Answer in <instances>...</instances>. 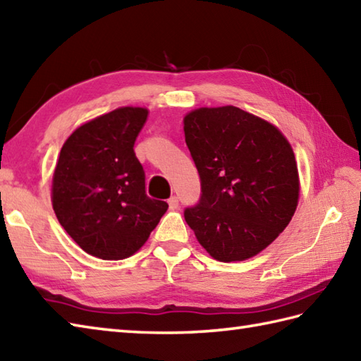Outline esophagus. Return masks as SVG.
Returning <instances> with one entry per match:
<instances>
[{
  "label": "esophagus",
  "mask_w": 361,
  "mask_h": 361,
  "mask_svg": "<svg viewBox=\"0 0 361 361\" xmlns=\"http://www.w3.org/2000/svg\"><path fill=\"white\" fill-rule=\"evenodd\" d=\"M169 208H171V209H176V208H178V197H176V195H173V197H171V199H169Z\"/></svg>",
  "instance_id": "34e87169"
}]
</instances>
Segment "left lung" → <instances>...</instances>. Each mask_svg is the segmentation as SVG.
<instances>
[{
    "label": "left lung",
    "mask_w": 361,
    "mask_h": 361,
    "mask_svg": "<svg viewBox=\"0 0 361 361\" xmlns=\"http://www.w3.org/2000/svg\"><path fill=\"white\" fill-rule=\"evenodd\" d=\"M200 175V202L185 211L197 241L222 263L263 252L295 213L300 180L277 126L236 106L199 108L183 118Z\"/></svg>",
    "instance_id": "obj_1"
}]
</instances>
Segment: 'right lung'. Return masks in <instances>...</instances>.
I'll use <instances>...</instances> for the list:
<instances>
[{
  "instance_id": "add662e5",
  "label": "right lung",
  "mask_w": 361,
  "mask_h": 361,
  "mask_svg": "<svg viewBox=\"0 0 361 361\" xmlns=\"http://www.w3.org/2000/svg\"><path fill=\"white\" fill-rule=\"evenodd\" d=\"M148 109L122 106L82 123L63 142L51 181L54 214L89 255L123 259L140 250L169 208L145 194L134 142Z\"/></svg>"
}]
</instances>
